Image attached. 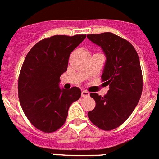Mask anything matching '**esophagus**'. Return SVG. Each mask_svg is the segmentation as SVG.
<instances>
[{
    "label": "esophagus",
    "mask_w": 159,
    "mask_h": 159,
    "mask_svg": "<svg viewBox=\"0 0 159 159\" xmlns=\"http://www.w3.org/2000/svg\"><path fill=\"white\" fill-rule=\"evenodd\" d=\"M81 95H82V97H88L90 95V93L86 90H83Z\"/></svg>",
    "instance_id": "34e87169"
}]
</instances>
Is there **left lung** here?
<instances>
[{
    "label": "left lung",
    "instance_id": "1",
    "mask_svg": "<svg viewBox=\"0 0 159 159\" xmlns=\"http://www.w3.org/2000/svg\"><path fill=\"white\" fill-rule=\"evenodd\" d=\"M87 37L104 53L102 80L109 85L104 96L90 94L96 105L88 112V117L99 128L113 130L128 119L141 97L143 75L139 58L130 42L111 32L89 34Z\"/></svg>",
    "mask_w": 159,
    "mask_h": 159
}]
</instances>
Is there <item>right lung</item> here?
<instances>
[{
    "label": "right lung",
    "instance_id": "right-lung-1",
    "mask_svg": "<svg viewBox=\"0 0 159 159\" xmlns=\"http://www.w3.org/2000/svg\"><path fill=\"white\" fill-rule=\"evenodd\" d=\"M86 35L53 36L40 40L25 59L18 80V96L26 117L38 130L51 133L65 123L69 107L81 96L77 87L60 88L71 52Z\"/></svg>",
    "mask_w": 159,
    "mask_h": 159
}]
</instances>
